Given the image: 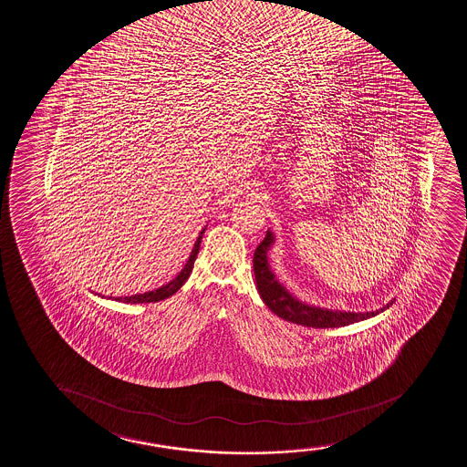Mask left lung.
I'll use <instances>...</instances> for the list:
<instances>
[{"instance_id":"1","label":"left lung","mask_w":467,"mask_h":467,"mask_svg":"<svg viewBox=\"0 0 467 467\" xmlns=\"http://www.w3.org/2000/svg\"><path fill=\"white\" fill-rule=\"evenodd\" d=\"M274 242V235L266 232V236L258 244L254 254V274L257 280V288L262 296L263 302L271 310L282 317L285 321L295 322L304 327L333 328L344 327L354 322L363 321L368 317H374L379 311H368V313H354V311H333L319 306H306L300 300L291 296L284 286L275 279L273 271L269 268L268 254L271 243ZM385 308V306H383ZM381 308V310H383Z\"/></svg>"}]
</instances>
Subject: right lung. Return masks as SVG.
<instances>
[{
    "mask_svg": "<svg viewBox=\"0 0 467 467\" xmlns=\"http://www.w3.org/2000/svg\"><path fill=\"white\" fill-rule=\"evenodd\" d=\"M202 234H204V231L199 234L198 242L194 243L193 251L190 254L188 262L185 263V266H183L182 271L179 273L176 279L171 280L170 284L163 285V286L157 288V290L148 291L145 295L126 296V297H117V300L119 302H128V304H145V302H159V300L167 299L170 296L174 295L185 284V280L188 279V275H190L192 269H193L194 260L198 257L199 247H201Z\"/></svg>",
    "mask_w": 467,
    "mask_h": 467,
    "instance_id": "add662e5",
    "label": "right lung"
}]
</instances>
